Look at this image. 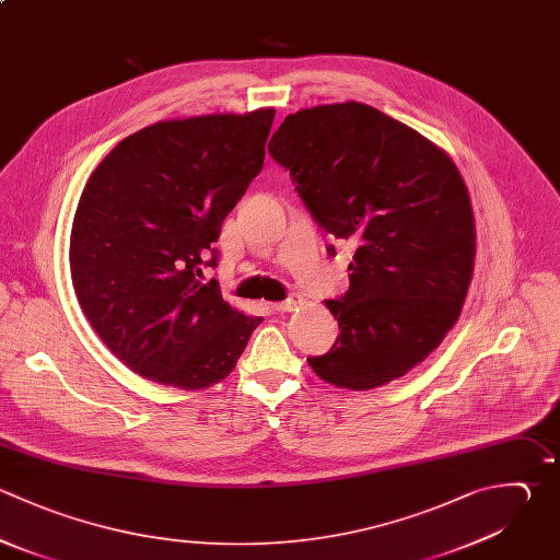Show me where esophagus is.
<instances>
[{
  "mask_svg": "<svg viewBox=\"0 0 560 560\" xmlns=\"http://www.w3.org/2000/svg\"><path fill=\"white\" fill-rule=\"evenodd\" d=\"M302 304H306V300L302 298V295H289L287 300H282V302H276L273 304V308L276 311H282V313H287V311H293V308H298V306H302Z\"/></svg>",
  "mask_w": 560,
  "mask_h": 560,
  "instance_id": "obj_1",
  "label": "esophagus"
}]
</instances>
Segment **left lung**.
Segmentation results:
<instances>
[{
  "label": "left lung",
  "mask_w": 560,
  "mask_h": 560,
  "mask_svg": "<svg viewBox=\"0 0 560 560\" xmlns=\"http://www.w3.org/2000/svg\"><path fill=\"white\" fill-rule=\"evenodd\" d=\"M269 153L317 225L359 245L350 289L326 302L341 332L308 365L348 389L402 376L453 328L472 278L475 219L459 171L418 131L363 103L287 116Z\"/></svg>",
  "instance_id": "1"
}]
</instances>
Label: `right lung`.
<instances>
[{
	"instance_id": "obj_1",
	"label": "right lung",
	"mask_w": 560,
	"mask_h": 560,
	"mask_svg": "<svg viewBox=\"0 0 560 560\" xmlns=\"http://www.w3.org/2000/svg\"><path fill=\"white\" fill-rule=\"evenodd\" d=\"M273 116L267 107L155 122L92 173L72 223V284L92 328L133 372L210 387L262 322L199 278L217 265L225 217L262 171Z\"/></svg>"
}]
</instances>
